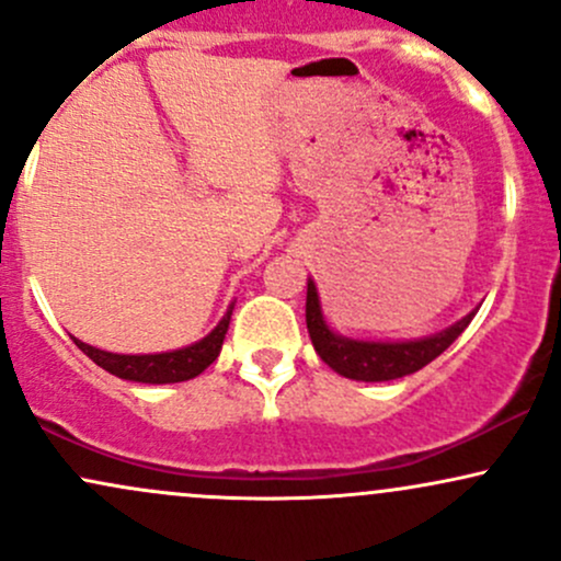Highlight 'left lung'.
<instances>
[{
    "label": "left lung",
    "mask_w": 561,
    "mask_h": 561,
    "mask_svg": "<svg viewBox=\"0 0 561 561\" xmlns=\"http://www.w3.org/2000/svg\"><path fill=\"white\" fill-rule=\"evenodd\" d=\"M478 311L456 321L448 330L433 334V337L414 340V343H362V340H347L334 334L324 324L319 306V293L313 282H308L306 293V324L311 343L317 347L321 362L332 366L337 375L347 379H362V382H388L405 375H414L422 366L435 362L446 347L467 330L469 321Z\"/></svg>",
    "instance_id": "obj_1"
}]
</instances>
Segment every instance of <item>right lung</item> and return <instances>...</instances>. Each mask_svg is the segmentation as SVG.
I'll return each mask as SVG.
<instances>
[{"label": "right lung", "instance_id": "obj_1", "mask_svg": "<svg viewBox=\"0 0 561 561\" xmlns=\"http://www.w3.org/2000/svg\"><path fill=\"white\" fill-rule=\"evenodd\" d=\"M231 319V308L227 317L218 321V327L208 337L199 343L182 347V351L171 353H156V356H121V353H107L100 347H92L81 340L73 337V343L87 353L96 366H102L111 375L121 379H131V382H147V385H169V382H184V379L197 377L199 371L208 369L221 353L224 337H227Z\"/></svg>", "mask_w": 561, "mask_h": 561}]
</instances>
